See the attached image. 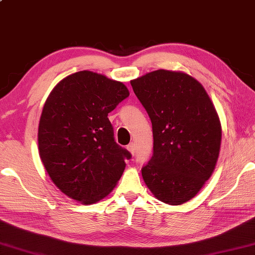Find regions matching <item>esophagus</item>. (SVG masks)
Segmentation results:
<instances>
[{
    "label": "esophagus",
    "instance_id": "esophagus-1",
    "mask_svg": "<svg viewBox=\"0 0 255 255\" xmlns=\"http://www.w3.org/2000/svg\"><path fill=\"white\" fill-rule=\"evenodd\" d=\"M128 150L129 152H131L132 154H134V153H135L136 146H135L134 142H131V144H128Z\"/></svg>",
    "mask_w": 255,
    "mask_h": 255
}]
</instances>
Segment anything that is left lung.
Wrapping results in <instances>:
<instances>
[{"label":"left lung","instance_id":"obj_1","mask_svg":"<svg viewBox=\"0 0 255 255\" xmlns=\"http://www.w3.org/2000/svg\"><path fill=\"white\" fill-rule=\"evenodd\" d=\"M131 85L152 124L153 153L142 178L159 200L178 206L212 175L222 138L219 116L203 86L186 73L161 69Z\"/></svg>","mask_w":255,"mask_h":255}]
</instances>
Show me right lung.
Masks as SVG:
<instances>
[{"label": "right lung", "instance_id": "1", "mask_svg": "<svg viewBox=\"0 0 255 255\" xmlns=\"http://www.w3.org/2000/svg\"><path fill=\"white\" fill-rule=\"evenodd\" d=\"M129 93L92 71L70 74L47 97L39 123V152L49 177L72 199L92 204L114 189L132 154L115 140L108 119Z\"/></svg>", "mask_w": 255, "mask_h": 255}]
</instances>
